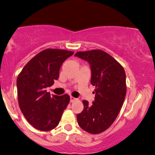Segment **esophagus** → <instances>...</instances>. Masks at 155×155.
Returning a JSON list of instances; mask_svg holds the SVG:
<instances>
[{"label":"esophagus","instance_id":"esophagus-1","mask_svg":"<svg viewBox=\"0 0 155 155\" xmlns=\"http://www.w3.org/2000/svg\"><path fill=\"white\" fill-rule=\"evenodd\" d=\"M76 100H77V99L75 98V97H72V96L70 97V102H75Z\"/></svg>","mask_w":155,"mask_h":155}]
</instances>
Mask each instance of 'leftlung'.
Returning <instances> with one entry per match:
<instances>
[{
    "label": "left lung",
    "mask_w": 155,
    "mask_h": 155,
    "mask_svg": "<svg viewBox=\"0 0 155 155\" xmlns=\"http://www.w3.org/2000/svg\"><path fill=\"white\" fill-rule=\"evenodd\" d=\"M75 56L87 61L92 71L91 84L95 87L92 105L83 100L84 110L77 122L85 131L92 134L107 130L118 116L126 94V73L111 55L101 50L77 52Z\"/></svg>",
    "instance_id": "8db88e82"
}]
</instances>
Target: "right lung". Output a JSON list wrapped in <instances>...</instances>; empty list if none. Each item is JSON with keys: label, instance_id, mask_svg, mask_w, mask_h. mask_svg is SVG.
Listing matches in <instances>:
<instances>
[{"label": "right lung", "instance_id": "right-lung-1", "mask_svg": "<svg viewBox=\"0 0 155 155\" xmlns=\"http://www.w3.org/2000/svg\"><path fill=\"white\" fill-rule=\"evenodd\" d=\"M74 53L66 50L45 49L32 58L18 74V105L28 122L37 130L48 131L56 127L69 103V95L50 96L47 88L58 79L63 63Z\"/></svg>", "mask_w": 155, "mask_h": 155}]
</instances>
